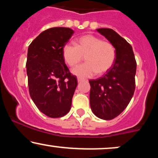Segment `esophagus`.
<instances>
[{
    "instance_id": "obj_1",
    "label": "esophagus",
    "mask_w": 158,
    "mask_h": 158,
    "mask_svg": "<svg viewBox=\"0 0 158 158\" xmlns=\"http://www.w3.org/2000/svg\"><path fill=\"white\" fill-rule=\"evenodd\" d=\"M83 80H84V79H82V78H80V77L77 78V81H78V82H81V81H82Z\"/></svg>"
}]
</instances>
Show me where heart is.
I'll use <instances>...</instances> for the list:
<instances>
[{"mask_svg":"<svg viewBox=\"0 0 158 158\" xmlns=\"http://www.w3.org/2000/svg\"><path fill=\"white\" fill-rule=\"evenodd\" d=\"M65 62L70 67L77 65L82 60L86 62L72 69L77 77H91L97 72L102 74L111 68L116 59V50L108 41L93 35L81 36L76 40L75 46L65 44L62 50Z\"/></svg>","mask_w":158,"mask_h":158,"instance_id":"1","label":"heart"}]
</instances>
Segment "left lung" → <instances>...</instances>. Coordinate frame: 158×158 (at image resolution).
<instances>
[{
	"label": "left lung",
	"instance_id": "left-lung-1",
	"mask_svg": "<svg viewBox=\"0 0 158 158\" xmlns=\"http://www.w3.org/2000/svg\"><path fill=\"white\" fill-rule=\"evenodd\" d=\"M97 31L114 45L116 59L102 77L89 80L90 105L97 117L109 120L122 113L133 97L137 63L131 44L117 32L108 28Z\"/></svg>",
	"mask_w": 158,
	"mask_h": 158
}]
</instances>
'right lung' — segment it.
Here are the masks:
<instances>
[{"label":"right lung","instance_id":"obj_1","mask_svg":"<svg viewBox=\"0 0 158 158\" xmlns=\"http://www.w3.org/2000/svg\"><path fill=\"white\" fill-rule=\"evenodd\" d=\"M73 32L68 27H52L40 33L28 48L26 67L30 97L40 111L52 118L70 111L78 84L62 56Z\"/></svg>","mask_w":158,"mask_h":158}]
</instances>
